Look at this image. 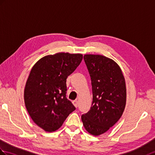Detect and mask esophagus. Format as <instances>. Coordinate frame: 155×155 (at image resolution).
<instances>
[{
	"instance_id": "1",
	"label": "esophagus",
	"mask_w": 155,
	"mask_h": 155,
	"mask_svg": "<svg viewBox=\"0 0 155 155\" xmlns=\"http://www.w3.org/2000/svg\"><path fill=\"white\" fill-rule=\"evenodd\" d=\"M73 104H74V106L77 107L78 106V101H77V100H74V101H73Z\"/></svg>"
}]
</instances>
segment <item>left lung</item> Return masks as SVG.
<instances>
[{
	"mask_svg": "<svg viewBox=\"0 0 155 155\" xmlns=\"http://www.w3.org/2000/svg\"><path fill=\"white\" fill-rule=\"evenodd\" d=\"M84 60L91 79L92 103L82 115L89 134L100 135L113 126L123 114L126 104L125 78L118 64L100 55H84Z\"/></svg>",
	"mask_w": 155,
	"mask_h": 155,
	"instance_id": "1",
	"label": "left lung"
}]
</instances>
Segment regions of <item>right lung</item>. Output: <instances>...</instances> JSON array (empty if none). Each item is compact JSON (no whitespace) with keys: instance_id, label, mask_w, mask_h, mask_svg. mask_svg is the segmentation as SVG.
I'll use <instances>...</instances> for the list:
<instances>
[{"instance_id":"1","label":"right lung","mask_w":155,"mask_h":155,"mask_svg":"<svg viewBox=\"0 0 155 155\" xmlns=\"http://www.w3.org/2000/svg\"><path fill=\"white\" fill-rule=\"evenodd\" d=\"M82 60L81 54L58 53L34 64L24 89V102L32 120L48 132L63 125L76 107L66 97V81Z\"/></svg>"}]
</instances>
